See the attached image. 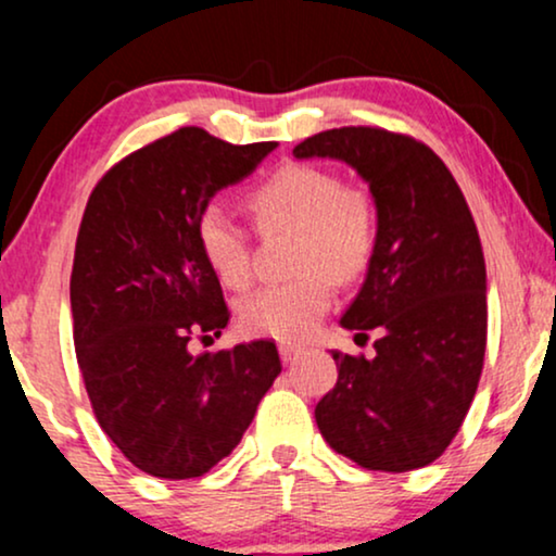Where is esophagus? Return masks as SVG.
<instances>
[{"label": "esophagus", "instance_id": "obj_1", "mask_svg": "<svg viewBox=\"0 0 556 556\" xmlns=\"http://www.w3.org/2000/svg\"><path fill=\"white\" fill-rule=\"evenodd\" d=\"M278 351H280V358H283V363H293L301 355V348L291 345V342H280Z\"/></svg>", "mask_w": 556, "mask_h": 556}]
</instances>
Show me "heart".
<instances>
[{
	"label": "heart",
	"mask_w": 556,
	"mask_h": 556,
	"mask_svg": "<svg viewBox=\"0 0 556 556\" xmlns=\"http://www.w3.org/2000/svg\"><path fill=\"white\" fill-rule=\"evenodd\" d=\"M260 231L291 229L293 273L286 283L263 286L239 304V325L250 334L301 340L334 299V280L351 283L368 267L376 244V211L358 188H345L332 169L289 162L247 195ZM198 250L226 289L252 278L250 237L224 205H205L195 224Z\"/></svg>",
	"instance_id": "obj_1"
}]
</instances>
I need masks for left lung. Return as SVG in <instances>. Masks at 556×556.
Returning a JSON list of instances; mask_svg holds the SVG:
<instances>
[{"mask_svg":"<svg viewBox=\"0 0 556 556\" xmlns=\"http://www.w3.org/2000/svg\"><path fill=\"white\" fill-rule=\"evenodd\" d=\"M296 160L345 162L368 182L376 244L340 325L376 332V355L332 351L338 383L314 417L330 448L363 469L428 467L475 400L488 345V270L477 224L433 149L383 128L321 131Z\"/></svg>","mask_w":556,"mask_h":556,"instance_id":"obj_1","label":"left lung"}]
</instances>
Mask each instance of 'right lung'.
Masks as SVG:
<instances>
[{
	"label": "right lung",
	"mask_w": 556,
	"mask_h": 556,
	"mask_svg": "<svg viewBox=\"0 0 556 556\" xmlns=\"http://www.w3.org/2000/svg\"><path fill=\"white\" fill-rule=\"evenodd\" d=\"M276 147L180 128L115 164L87 201L72 267L79 371L100 428L152 477L216 467L280 374L270 340L188 351L190 338H218L229 321L198 250V216Z\"/></svg>",
	"instance_id": "obj_1"
}]
</instances>
